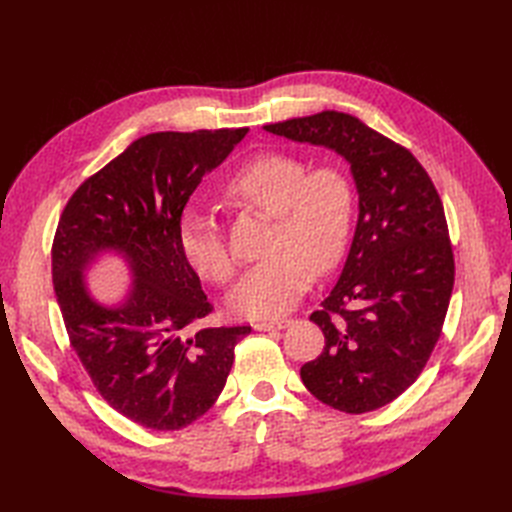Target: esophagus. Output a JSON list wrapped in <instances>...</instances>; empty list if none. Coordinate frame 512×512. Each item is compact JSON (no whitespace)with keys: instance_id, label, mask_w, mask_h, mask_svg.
Returning <instances> with one entry per match:
<instances>
[{"instance_id":"34e87169","label":"esophagus","mask_w":512,"mask_h":512,"mask_svg":"<svg viewBox=\"0 0 512 512\" xmlns=\"http://www.w3.org/2000/svg\"><path fill=\"white\" fill-rule=\"evenodd\" d=\"M290 324V320H275V322H256L254 329L256 331H280L286 329Z\"/></svg>"}]
</instances>
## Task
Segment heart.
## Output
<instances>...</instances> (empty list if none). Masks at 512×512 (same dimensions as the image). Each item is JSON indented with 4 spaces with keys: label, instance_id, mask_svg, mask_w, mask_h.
<instances>
[{
    "label": "heart",
    "instance_id": "1",
    "mask_svg": "<svg viewBox=\"0 0 512 512\" xmlns=\"http://www.w3.org/2000/svg\"><path fill=\"white\" fill-rule=\"evenodd\" d=\"M232 203L273 218L267 260L243 275L230 307L252 320L280 318L294 307L314 273L344 258L354 224V188L337 166L312 168L286 151L258 153L226 183ZM181 250L198 275L228 284L237 273L222 226L211 213L188 211L179 228Z\"/></svg>",
    "mask_w": 512,
    "mask_h": 512
}]
</instances>
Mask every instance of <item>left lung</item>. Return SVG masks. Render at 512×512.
Returning a JSON list of instances; mask_svg holds the SVG:
<instances>
[{"label":"left lung","instance_id":"left-lung-1","mask_svg":"<svg viewBox=\"0 0 512 512\" xmlns=\"http://www.w3.org/2000/svg\"><path fill=\"white\" fill-rule=\"evenodd\" d=\"M346 158L359 192L339 282L309 316L324 333L301 380L322 404L363 414L391 404L436 348L455 284L453 245L436 185L412 153L348 113L265 126Z\"/></svg>","mask_w":512,"mask_h":512}]
</instances>
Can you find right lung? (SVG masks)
Listing matches in <instances>:
<instances>
[{"mask_svg":"<svg viewBox=\"0 0 512 512\" xmlns=\"http://www.w3.org/2000/svg\"><path fill=\"white\" fill-rule=\"evenodd\" d=\"M247 128L156 132L85 179L53 239V286L74 352L108 406L156 431L188 427L220 397L252 327H199L213 312L181 250V215L198 183ZM129 260L127 301L104 308L82 273L100 253Z\"/></svg>","mask_w":512,"mask_h":512,"instance_id":"obj_1","label":"right lung"}]
</instances>
